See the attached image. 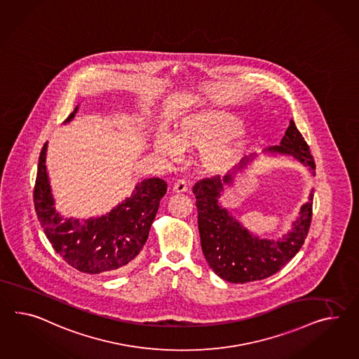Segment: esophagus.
Here are the masks:
<instances>
[{"label": "esophagus", "instance_id": "34e87169", "mask_svg": "<svg viewBox=\"0 0 359 359\" xmlns=\"http://www.w3.org/2000/svg\"><path fill=\"white\" fill-rule=\"evenodd\" d=\"M187 189H189V186H187V182L184 180L177 181L175 186H173V191L177 194L186 193Z\"/></svg>", "mask_w": 359, "mask_h": 359}]
</instances>
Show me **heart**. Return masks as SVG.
<instances>
[{
	"mask_svg": "<svg viewBox=\"0 0 359 359\" xmlns=\"http://www.w3.org/2000/svg\"><path fill=\"white\" fill-rule=\"evenodd\" d=\"M241 128V121L222 111H202L184 117L175 130L172 139L160 135L156 148L163 155L177 158L178 151H203V169L220 173L231 164L239 147L241 135L229 138Z\"/></svg>",
	"mask_w": 359,
	"mask_h": 359,
	"instance_id": "heart-1",
	"label": "heart"
}]
</instances>
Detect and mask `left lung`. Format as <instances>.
Here are the masks:
<instances>
[{"instance_id":"obj_1","label":"left lung","mask_w":359,"mask_h":359,"mask_svg":"<svg viewBox=\"0 0 359 359\" xmlns=\"http://www.w3.org/2000/svg\"><path fill=\"white\" fill-rule=\"evenodd\" d=\"M268 151L290 155L309 166L310 170L315 169L310 147L293 120H290L280 146L268 148ZM248 161V158H243L238 169L246 166ZM231 175H225L222 180L220 175L203 178L194 184L193 193L196 198L203 254L208 266L222 280L245 284L275 275L302 248L311 225L313 190L287 234L277 241L257 238L219 203L224 184H231Z\"/></svg>"}]
</instances>
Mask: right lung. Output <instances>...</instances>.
Masks as SVG:
<instances>
[{
    "instance_id": "obj_1",
    "label": "right lung",
    "mask_w": 359,
    "mask_h": 359,
    "mask_svg": "<svg viewBox=\"0 0 359 359\" xmlns=\"http://www.w3.org/2000/svg\"><path fill=\"white\" fill-rule=\"evenodd\" d=\"M78 108L66 118L72 120ZM46 143L39 157L34 204L37 219L55 252L67 264L84 273L118 272L129 268L148 238L166 182L144 180L117 208L99 219L62 221L55 212L46 172Z\"/></svg>"
}]
</instances>
